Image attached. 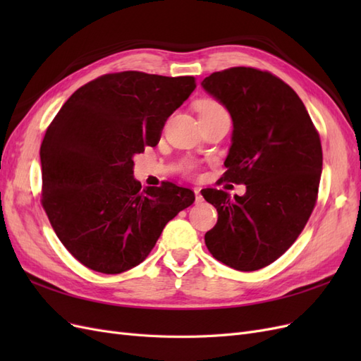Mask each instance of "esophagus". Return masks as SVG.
I'll return each instance as SVG.
<instances>
[{"label":"esophagus","instance_id":"esophagus-1","mask_svg":"<svg viewBox=\"0 0 361 361\" xmlns=\"http://www.w3.org/2000/svg\"><path fill=\"white\" fill-rule=\"evenodd\" d=\"M194 194H195V202L200 203L203 199H202V194H200V190L199 188H194Z\"/></svg>","mask_w":361,"mask_h":361}]
</instances>
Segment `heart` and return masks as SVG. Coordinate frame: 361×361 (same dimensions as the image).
Listing matches in <instances>:
<instances>
[{
  "label": "heart",
  "mask_w": 361,
  "mask_h": 361,
  "mask_svg": "<svg viewBox=\"0 0 361 361\" xmlns=\"http://www.w3.org/2000/svg\"><path fill=\"white\" fill-rule=\"evenodd\" d=\"M199 111H200V114H209V113H226L224 111V108L218 104V102H215V101H202L200 104H199Z\"/></svg>",
  "instance_id": "1"
}]
</instances>
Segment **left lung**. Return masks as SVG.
<instances>
[{"instance_id": "1", "label": "left lung", "mask_w": 361, "mask_h": 361, "mask_svg": "<svg viewBox=\"0 0 361 361\" xmlns=\"http://www.w3.org/2000/svg\"><path fill=\"white\" fill-rule=\"evenodd\" d=\"M202 87L233 122L223 179L247 188L235 197L202 190L218 212L204 243L224 265L256 271L285 253L309 221L322 173L319 134L298 94L269 72L232 68Z\"/></svg>"}]
</instances>
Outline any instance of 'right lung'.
<instances>
[{"label":"right lung","instance_id":"obj_1","mask_svg":"<svg viewBox=\"0 0 361 361\" xmlns=\"http://www.w3.org/2000/svg\"><path fill=\"white\" fill-rule=\"evenodd\" d=\"M192 76L108 73L76 90L40 146L42 204L61 244L87 268L120 274L143 262L162 228L194 203L190 188H141L134 157L157 146Z\"/></svg>","mask_w":361,"mask_h":361}]
</instances>
